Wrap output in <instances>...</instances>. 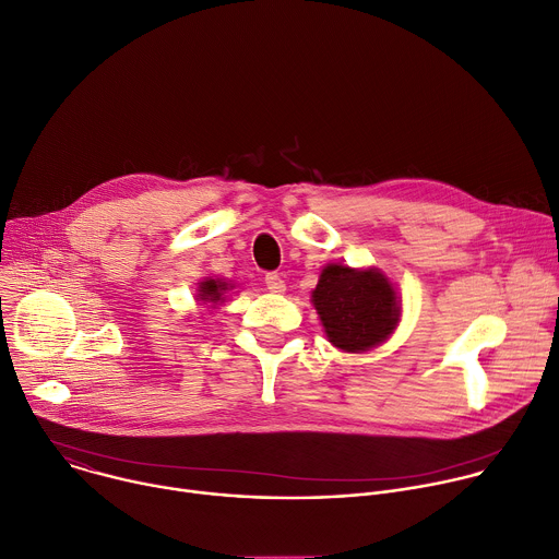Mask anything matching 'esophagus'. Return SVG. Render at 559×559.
I'll return each mask as SVG.
<instances>
[{"label":"esophagus","instance_id":"1","mask_svg":"<svg viewBox=\"0 0 559 559\" xmlns=\"http://www.w3.org/2000/svg\"><path fill=\"white\" fill-rule=\"evenodd\" d=\"M264 284H266V288L271 293H284L286 290V282H284V277L280 273H266Z\"/></svg>","mask_w":559,"mask_h":559}]
</instances>
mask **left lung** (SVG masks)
<instances>
[{
    "mask_svg": "<svg viewBox=\"0 0 559 559\" xmlns=\"http://www.w3.org/2000/svg\"><path fill=\"white\" fill-rule=\"evenodd\" d=\"M312 304L328 342L346 353H359L388 340L399 321V299L379 271H355L328 264L312 290Z\"/></svg>",
    "mask_w": 559,
    "mask_h": 559,
    "instance_id": "obj_1",
    "label": "left lung"
}]
</instances>
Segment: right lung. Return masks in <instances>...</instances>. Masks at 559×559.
I'll return each mask as SVG.
<instances>
[{
  "label": "right lung",
  "mask_w": 559,
  "mask_h": 559,
  "mask_svg": "<svg viewBox=\"0 0 559 559\" xmlns=\"http://www.w3.org/2000/svg\"><path fill=\"white\" fill-rule=\"evenodd\" d=\"M227 290V282H217V280H204L202 284H200V293H198V297L202 299V301H211V304H215V301H219L222 299V293Z\"/></svg>",
  "instance_id": "1"
}]
</instances>
